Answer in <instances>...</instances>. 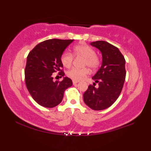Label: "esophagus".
I'll list each match as a JSON object with an SVG mask.
<instances>
[{"mask_svg":"<svg viewBox=\"0 0 151 151\" xmlns=\"http://www.w3.org/2000/svg\"><path fill=\"white\" fill-rule=\"evenodd\" d=\"M78 83V81H73V85H76V83Z\"/></svg>","mask_w":151,"mask_h":151,"instance_id":"obj_1","label":"esophagus"}]
</instances>
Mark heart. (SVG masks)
I'll return each mask as SVG.
<instances>
[{"label": "heart", "mask_w": 151, "mask_h": 151, "mask_svg": "<svg viewBox=\"0 0 151 151\" xmlns=\"http://www.w3.org/2000/svg\"><path fill=\"white\" fill-rule=\"evenodd\" d=\"M73 55L75 57H81L85 58L84 66H88L92 70H96L101 65V58L96 54V51L90 45L85 43L76 45L73 47ZM74 57L70 52H63L60 57V61L66 68H70L73 65ZM88 68H74L66 73V75L73 81H79L88 75Z\"/></svg>", "instance_id": "heart-1"}]
</instances>
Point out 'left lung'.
<instances>
[{
  "label": "left lung",
  "mask_w": 151,
  "mask_h": 151,
  "mask_svg": "<svg viewBox=\"0 0 151 151\" xmlns=\"http://www.w3.org/2000/svg\"><path fill=\"white\" fill-rule=\"evenodd\" d=\"M91 45L101 51L103 57L101 67L92 78L98 83L88 86L83 94L85 103L94 111L111 106L121 94L126 77L125 59L119 48L103 40Z\"/></svg>",
  "instance_id": "8db88e82"
}]
</instances>
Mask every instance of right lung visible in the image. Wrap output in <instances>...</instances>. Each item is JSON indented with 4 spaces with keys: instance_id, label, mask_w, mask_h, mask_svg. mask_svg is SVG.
<instances>
[{
    "instance_id": "obj_1",
    "label": "right lung",
    "mask_w": 151,
    "mask_h": 151,
    "mask_svg": "<svg viewBox=\"0 0 151 151\" xmlns=\"http://www.w3.org/2000/svg\"><path fill=\"white\" fill-rule=\"evenodd\" d=\"M73 40L49 39L38 44L29 52L24 70L25 83L32 99L46 108H53L63 100L64 92L72 86L70 78L53 81L52 74L58 72L62 77L60 57Z\"/></svg>"
}]
</instances>
